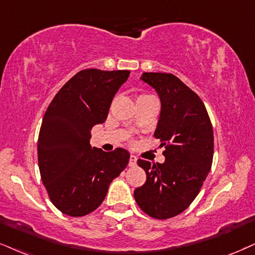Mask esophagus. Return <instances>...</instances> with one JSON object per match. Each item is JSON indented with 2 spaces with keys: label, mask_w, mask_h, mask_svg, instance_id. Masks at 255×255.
<instances>
[{
  "label": "esophagus",
  "mask_w": 255,
  "mask_h": 255,
  "mask_svg": "<svg viewBox=\"0 0 255 255\" xmlns=\"http://www.w3.org/2000/svg\"><path fill=\"white\" fill-rule=\"evenodd\" d=\"M136 164H137V157L133 156V155H131L130 156V159H128V165L134 166Z\"/></svg>",
  "instance_id": "1"
}]
</instances>
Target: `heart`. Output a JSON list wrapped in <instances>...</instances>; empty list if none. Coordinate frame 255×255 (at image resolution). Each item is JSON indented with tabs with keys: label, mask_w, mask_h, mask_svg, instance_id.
I'll use <instances>...</instances> for the list:
<instances>
[{
	"label": "heart",
	"mask_w": 255,
	"mask_h": 255,
	"mask_svg": "<svg viewBox=\"0 0 255 255\" xmlns=\"http://www.w3.org/2000/svg\"><path fill=\"white\" fill-rule=\"evenodd\" d=\"M139 97H146V94H142V96H139Z\"/></svg>",
	"instance_id": "1"
}]
</instances>
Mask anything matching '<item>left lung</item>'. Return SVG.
Instances as JSON below:
<instances>
[{
    "label": "left lung",
    "instance_id": "1",
    "mask_svg": "<svg viewBox=\"0 0 255 255\" xmlns=\"http://www.w3.org/2000/svg\"><path fill=\"white\" fill-rule=\"evenodd\" d=\"M140 79L161 99L153 136L165 147V161L151 164L138 159L146 181L134 190V200L151 218L170 219L190 206L208 176L214 153L213 127L200 97L174 74L145 72Z\"/></svg>",
    "mask_w": 255,
    "mask_h": 255
}]
</instances>
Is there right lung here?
I'll return each mask as SVG.
<instances>
[{"label": "right lung", "instance_id": "1", "mask_svg": "<svg viewBox=\"0 0 255 255\" xmlns=\"http://www.w3.org/2000/svg\"><path fill=\"white\" fill-rule=\"evenodd\" d=\"M130 71L89 68L61 87L43 116L37 161L52 203L70 216H84L102 204L111 182L127 168L123 147L105 152L90 144L94 125L106 121L112 99Z\"/></svg>", "mask_w": 255, "mask_h": 255}]
</instances>
